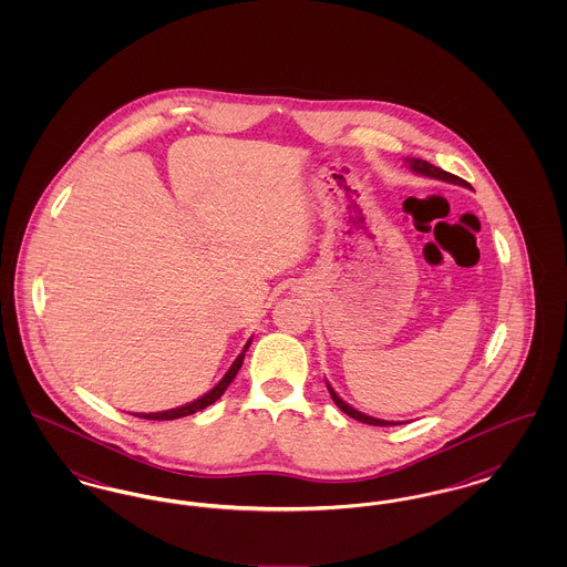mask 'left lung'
<instances>
[{
	"label": "left lung",
	"mask_w": 567,
	"mask_h": 567,
	"mask_svg": "<svg viewBox=\"0 0 567 567\" xmlns=\"http://www.w3.org/2000/svg\"><path fill=\"white\" fill-rule=\"evenodd\" d=\"M405 163H408V167L412 169V172H416V174H421V176H430V178H435V181H444V183H453V185H461V187H467V183L465 181H461L458 176L455 174H451V172H444V169H440V167H435L430 162H423V159H414V157H405ZM327 389H329V395H331V400H333V404L338 405L344 414H349L352 416L354 421H361V423H368V425H377V427H386V425H398V423H391V421H382V419H374V416H368V414H363V412H359V410H354L352 405L347 404V402H342V398L331 389V384L327 382Z\"/></svg>",
	"instance_id": "1"
}]
</instances>
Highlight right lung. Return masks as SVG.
<instances>
[{"label": "right lung", "instance_id": "add662e5", "mask_svg": "<svg viewBox=\"0 0 567 567\" xmlns=\"http://www.w3.org/2000/svg\"><path fill=\"white\" fill-rule=\"evenodd\" d=\"M248 347H250V340L246 342V347H244V351L236 357V361L231 363V368L227 370V374L220 378L218 382H216V386H213L206 395H202V398H197L195 402H189V404L181 405V408H172V410H163V412H151V414H134V416H140V419H148V421H172V419H181V416H189V414H195V412H199V410H204V408H208L210 404H215L216 400L225 393V389L231 384V380L236 378L238 374V370L243 368L244 361V352L248 351Z\"/></svg>", "mask_w": 567, "mask_h": 567}]
</instances>
